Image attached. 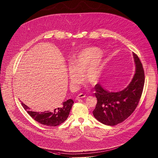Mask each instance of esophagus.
I'll use <instances>...</instances> for the list:
<instances>
[{
    "instance_id": "esophagus-1",
    "label": "esophagus",
    "mask_w": 158,
    "mask_h": 158,
    "mask_svg": "<svg viewBox=\"0 0 158 158\" xmlns=\"http://www.w3.org/2000/svg\"><path fill=\"white\" fill-rule=\"evenodd\" d=\"M84 97H85V95L83 94H79V95L76 96V99H79L80 98H84Z\"/></svg>"
}]
</instances>
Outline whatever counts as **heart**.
Masks as SVG:
<instances>
[{
  "mask_svg": "<svg viewBox=\"0 0 158 158\" xmlns=\"http://www.w3.org/2000/svg\"><path fill=\"white\" fill-rule=\"evenodd\" d=\"M102 51L95 47H90L80 51L71 62L69 67L70 84L73 89L82 81L85 73L86 80L92 84L99 79L102 71Z\"/></svg>",
  "mask_w": 158,
  "mask_h": 158,
  "instance_id": "heart-1",
  "label": "heart"
}]
</instances>
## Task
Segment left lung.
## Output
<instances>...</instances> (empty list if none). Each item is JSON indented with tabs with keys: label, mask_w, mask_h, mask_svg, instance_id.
<instances>
[{
	"label": "left lung",
	"mask_w": 158,
	"mask_h": 158,
	"mask_svg": "<svg viewBox=\"0 0 158 158\" xmlns=\"http://www.w3.org/2000/svg\"><path fill=\"white\" fill-rule=\"evenodd\" d=\"M135 71L127 87L118 92H110L98 84L95 85L97 104L93 111L95 118L109 126L125 121L137 107L145 83L144 70L138 56L133 52Z\"/></svg>",
	"instance_id": "left-lung-1"
}]
</instances>
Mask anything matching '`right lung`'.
Listing matches in <instances>:
<instances>
[{
	"instance_id": "add662e5",
	"label": "right lung",
	"mask_w": 158,
	"mask_h": 158,
	"mask_svg": "<svg viewBox=\"0 0 158 158\" xmlns=\"http://www.w3.org/2000/svg\"><path fill=\"white\" fill-rule=\"evenodd\" d=\"M74 101L71 99L63 102L59 107L44 112L31 110L23 102L21 105L29 115L37 122L47 126H56L62 124L68 118Z\"/></svg>"
}]
</instances>
